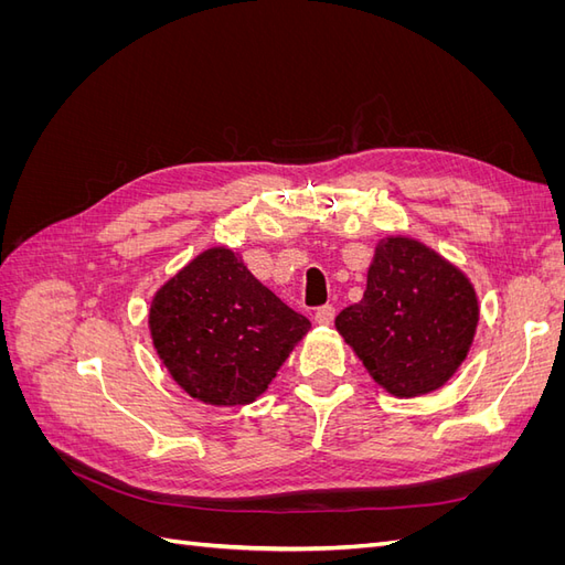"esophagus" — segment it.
Masks as SVG:
<instances>
[{
	"label": "esophagus",
	"instance_id": "1",
	"mask_svg": "<svg viewBox=\"0 0 565 565\" xmlns=\"http://www.w3.org/2000/svg\"><path fill=\"white\" fill-rule=\"evenodd\" d=\"M334 316H337L334 306H332V303H324V306H320V309L316 311V322H318V324H324V328H328V324L334 322Z\"/></svg>",
	"mask_w": 565,
	"mask_h": 565
}]
</instances>
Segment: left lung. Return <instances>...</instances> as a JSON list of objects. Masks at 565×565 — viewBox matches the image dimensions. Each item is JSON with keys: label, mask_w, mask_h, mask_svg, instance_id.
<instances>
[{"label": "left lung", "mask_w": 565, "mask_h": 565, "mask_svg": "<svg viewBox=\"0 0 565 565\" xmlns=\"http://www.w3.org/2000/svg\"><path fill=\"white\" fill-rule=\"evenodd\" d=\"M478 313L476 289L455 264L415 237L388 235L374 247L363 299L334 324L374 382L415 398L467 361Z\"/></svg>", "instance_id": "1"}]
</instances>
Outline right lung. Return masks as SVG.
Masks as SVG:
<instances>
[{"instance_id": "add662e5", "label": "right lung", "mask_w": 565, "mask_h": 565, "mask_svg": "<svg viewBox=\"0 0 565 565\" xmlns=\"http://www.w3.org/2000/svg\"><path fill=\"white\" fill-rule=\"evenodd\" d=\"M148 328L188 396L231 407L262 396L311 320L256 280L243 256L210 247L158 289Z\"/></svg>"}]
</instances>
